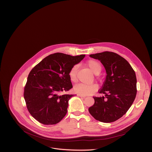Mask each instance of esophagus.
<instances>
[{
  "label": "esophagus",
  "instance_id": "34e87169",
  "mask_svg": "<svg viewBox=\"0 0 152 152\" xmlns=\"http://www.w3.org/2000/svg\"><path fill=\"white\" fill-rule=\"evenodd\" d=\"M77 96H79V97H83V98H85V96H83V95H81L80 94H77Z\"/></svg>",
  "mask_w": 152,
  "mask_h": 152
}]
</instances>
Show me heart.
Segmentation results:
<instances>
[{"mask_svg": "<svg viewBox=\"0 0 152 152\" xmlns=\"http://www.w3.org/2000/svg\"><path fill=\"white\" fill-rule=\"evenodd\" d=\"M90 69L92 71V72L95 75H98L102 70V67L100 64L93 59L89 60L86 64ZM77 67L76 66H73L69 71V76L70 80L73 82H76L77 80ZM74 91L76 93L80 94L81 95H89L93 93L98 89L97 85L95 83L93 84H85L80 83L74 86Z\"/></svg>", "mask_w": 152, "mask_h": 152, "instance_id": "1", "label": "heart"}]
</instances>
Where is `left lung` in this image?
Returning <instances> with one entry per match:
<instances>
[{"instance_id":"obj_1","label":"left lung","mask_w":152,"mask_h":152,"mask_svg":"<svg viewBox=\"0 0 152 152\" xmlns=\"http://www.w3.org/2000/svg\"><path fill=\"white\" fill-rule=\"evenodd\" d=\"M90 56L101 62L106 76L99 91L104 96L93 97L94 104L89 107V113L99 121L114 122L126 113L135 99V73L129 63L115 53L104 52Z\"/></svg>"}]
</instances>
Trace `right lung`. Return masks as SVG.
I'll list each match as a JSON object with an SVG mask.
<instances>
[{"label": "right lung", "mask_w": 152, "mask_h": 152, "mask_svg": "<svg viewBox=\"0 0 152 152\" xmlns=\"http://www.w3.org/2000/svg\"><path fill=\"white\" fill-rule=\"evenodd\" d=\"M85 56L62 53L43 59L29 73L24 98L31 115L43 124H55L66 115L69 100L73 94H60L70 90V70Z\"/></svg>", "instance_id": "add662e5"}]
</instances>
